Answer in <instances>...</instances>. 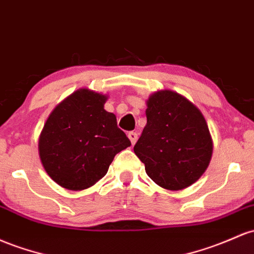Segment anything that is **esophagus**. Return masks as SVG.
<instances>
[{"mask_svg":"<svg viewBox=\"0 0 254 254\" xmlns=\"http://www.w3.org/2000/svg\"><path fill=\"white\" fill-rule=\"evenodd\" d=\"M127 137H129V140L131 141V144H135L136 141H137V133L133 132V131H130L127 133Z\"/></svg>","mask_w":254,"mask_h":254,"instance_id":"1","label":"esophagus"}]
</instances>
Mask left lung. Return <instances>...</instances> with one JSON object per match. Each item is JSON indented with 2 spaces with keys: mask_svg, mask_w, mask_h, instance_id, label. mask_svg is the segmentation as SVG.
<instances>
[{
  "mask_svg": "<svg viewBox=\"0 0 254 254\" xmlns=\"http://www.w3.org/2000/svg\"><path fill=\"white\" fill-rule=\"evenodd\" d=\"M147 124L133 152L147 175L169 190L196 182L207 169L213 142L201 111L172 90H159L147 100Z\"/></svg>",
  "mask_w": 254,
  "mask_h": 254,
  "instance_id": "1",
  "label": "left lung"
}]
</instances>
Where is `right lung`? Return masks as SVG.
Returning <instances> with one entry per match:
<instances>
[{"mask_svg":"<svg viewBox=\"0 0 254 254\" xmlns=\"http://www.w3.org/2000/svg\"><path fill=\"white\" fill-rule=\"evenodd\" d=\"M107 95L78 89L49 114L38 153L48 176L68 190L90 188L107 174L117 153L131 146L105 110Z\"/></svg>","mask_w":254,"mask_h":254,"instance_id":"1","label":"right lung"}]
</instances>
